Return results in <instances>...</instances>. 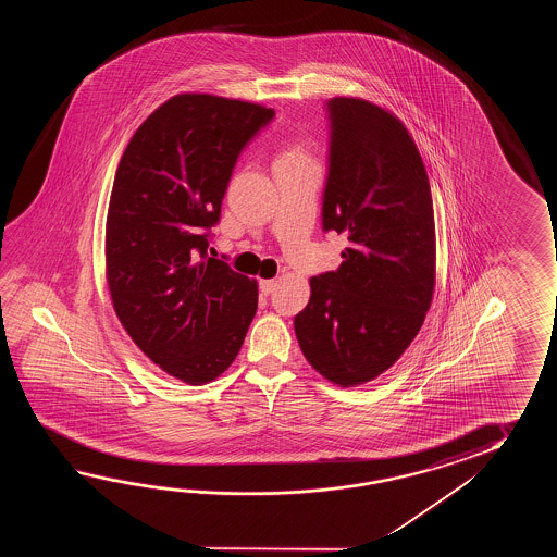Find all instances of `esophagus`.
<instances>
[{"instance_id":"34e87169","label":"esophagus","mask_w":557,"mask_h":557,"mask_svg":"<svg viewBox=\"0 0 557 557\" xmlns=\"http://www.w3.org/2000/svg\"><path fill=\"white\" fill-rule=\"evenodd\" d=\"M274 286H276V281H274V278H271V281H261V283H259V288H261V293L264 296L271 295L274 290Z\"/></svg>"}]
</instances>
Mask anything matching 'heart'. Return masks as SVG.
Segmentation results:
<instances>
[{
    "instance_id": "heart-1",
    "label": "heart",
    "mask_w": 557,
    "mask_h": 557,
    "mask_svg": "<svg viewBox=\"0 0 557 557\" xmlns=\"http://www.w3.org/2000/svg\"><path fill=\"white\" fill-rule=\"evenodd\" d=\"M283 157H305V154L300 153V151H296V149H290V151H284L278 159H283Z\"/></svg>"
}]
</instances>
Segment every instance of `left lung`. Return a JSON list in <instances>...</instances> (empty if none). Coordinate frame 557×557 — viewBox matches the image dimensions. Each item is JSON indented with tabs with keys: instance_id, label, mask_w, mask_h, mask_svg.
I'll use <instances>...</instances> for the list:
<instances>
[{
	"instance_id": "8db88e82",
	"label": "left lung",
	"mask_w": 557,
	"mask_h": 557,
	"mask_svg": "<svg viewBox=\"0 0 557 557\" xmlns=\"http://www.w3.org/2000/svg\"><path fill=\"white\" fill-rule=\"evenodd\" d=\"M331 141L322 231L348 247L310 278L295 332L310 367L348 388L374 380L414 341L434 293L436 228L426 166L403 121L364 99L326 103Z\"/></svg>"
}]
</instances>
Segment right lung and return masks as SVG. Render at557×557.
<instances>
[{"mask_svg":"<svg viewBox=\"0 0 557 557\" xmlns=\"http://www.w3.org/2000/svg\"><path fill=\"white\" fill-rule=\"evenodd\" d=\"M273 109L216 95L171 97L119 161L106 226L107 283L123 329L193 386L237 358L257 283L207 255L238 154Z\"/></svg>","mask_w":557,"mask_h":557,"instance_id":"1","label":"right lung"}]
</instances>
